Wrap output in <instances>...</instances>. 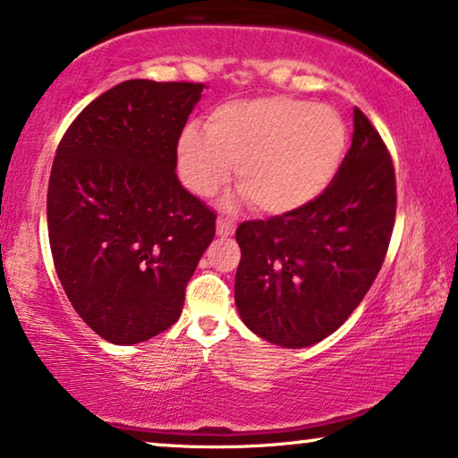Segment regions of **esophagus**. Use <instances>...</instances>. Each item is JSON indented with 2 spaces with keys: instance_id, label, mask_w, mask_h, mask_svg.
Listing matches in <instances>:
<instances>
[{
  "instance_id": "1",
  "label": "esophagus",
  "mask_w": 458,
  "mask_h": 458,
  "mask_svg": "<svg viewBox=\"0 0 458 458\" xmlns=\"http://www.w3.org/2000/svg\"><path fill=\"white\" fill-rule=\"evenodd\" d=\"M236 230V222L228 216H220L217 217V234L220 236H232Z\"/></svg>"
}]
</instances>
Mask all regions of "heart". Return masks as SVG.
Instances as JSON below:
<instances>
[{
  "mask_svg": "<svg viewBox=\"0 0 458 458\" xmlns=\"http://www.w3.org/2000/svg\"><path fill=\"white\" fill-rule=\"evenodd\" d=\"M347 149V125L335 108L292 97H261L217 106L206 133L189 125L179 140V170L197 195H214L236 166L250 206L279 216L329 187Z\"/></svg>",
  "mask_w": 458,
  "mask_h": 458,
  "instance_id": "heart-1",
  "label": "heart"
}]
</instances>
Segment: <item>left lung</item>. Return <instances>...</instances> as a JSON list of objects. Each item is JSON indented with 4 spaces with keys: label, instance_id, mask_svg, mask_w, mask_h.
Instances as JSON below:
<instances>
[{
    "label": "left lung",
    "instance_id": "8db88e82",
    "mask_svg": "<svg viewBox=\"0 0 458 458\" xmlns=\"http://www.w3.org/2000/svg\"><path fill=\"white\" fill-rule=\"evenodd\" d=\"M397 214L386 143L353 108V140L323 193L236 230L234 302L252 333L282 347L329 337L358 309L385 263Z\"/></svg>",
    "mask_w": 458,
    "mask_h": 458
}]
</instances>
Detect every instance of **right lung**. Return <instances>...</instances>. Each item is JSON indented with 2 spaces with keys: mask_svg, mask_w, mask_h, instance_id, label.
<instances>
[{
  "mask_svg": "<svg viewBox=\"0 0 458 458\" xmlns=\"http://www.w3.org/2000/svg\"><path fill=\"white\" fill-rule=\"evenodd\" d=\"M195 81L127 80L92 100L55 154L47 224L55 271L84 323L133 345L181 317L216 211L176 179Z\"/></svg>",
  "mask_w": 458,
  "mask_h": 458,
  "instance_id": "add662e5",
  "label": "right lung"
}]
</instances>
